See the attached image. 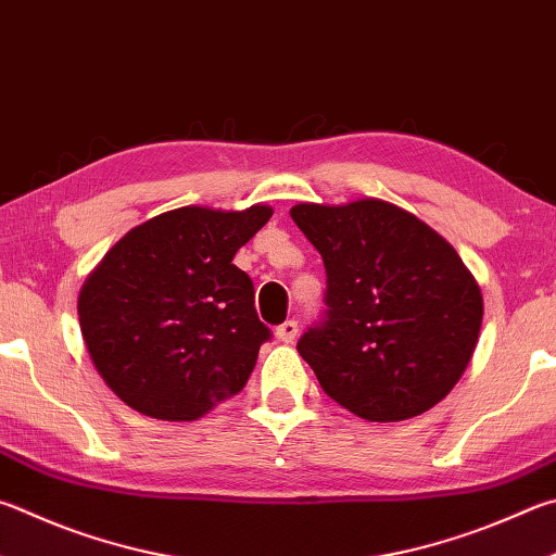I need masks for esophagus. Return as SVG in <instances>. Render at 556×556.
<instances>
[{
  "instance_id": "34e87169",
  "label": "esophagus",
  "mask_w": 556,
  "mask_h": 556,
  "mask_svg": "<svg viewBox=\"0 0 556 556\" xmlns=\"http://www.w3.org/2000/svg\"><path fill=\"white\" fill-rule=\"evenodd\" d=\"M299 336V323L296 320H285L281 326L277 328V338L281 342H294V338Z\"/></svg>"
}]
</instances>
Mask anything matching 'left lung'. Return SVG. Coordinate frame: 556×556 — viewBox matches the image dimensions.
<instances>
[{
  "label": "left lung",
  "mask_w": 556,
  "mask_h": 556,
  "mask_svg": "<svg viewBox=\"0 0 556 556\" xmlns=\"http://www.w3.org/2000/svg\"><path fill=\"white\" fill-rule=\"evenodd\" d=\"M326 265V316L299 355L332 401L371 422L430 410L479 342L483 299L445 238L381 199L289 211Z\"/></svg>",
  "instance_id": "1"
}]
</instances>
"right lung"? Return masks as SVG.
Returning <instances> with one entry per match:
<instances>
[{"mask_svg": "<svg viewBox=\"0 0 556 556\" xmlns=\"http://www.w3.org/2000/svg\"><path fill=\"white\" fill-rule=\"evenodd\" d=\"M271 208L181 206L118 240L79 291V330L116 396L157 420H197L236 396L271 338L236 252Z\"/></svg>", "mask_w": 556, "mask_h": 556, "instance_id": "obj_1", "label": "right lung"}]
</instances>
